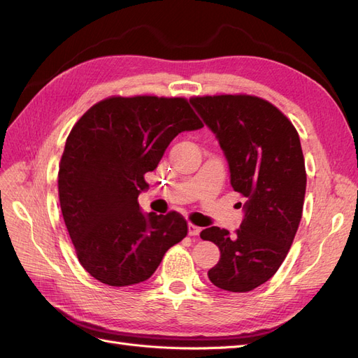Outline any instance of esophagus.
<instances>
[{"instance_id": "34e87169", "label": "esophagus", "mask_w": 358, "mask_h": 358, "mask_svg": "<svg viewBox=\"0 0 358 358\" xmlns=\"http://www.w3.org/2000/svg\"><path fill=\"white\" fill-rule=\"evenodd\" d=\"M188 234L189 236H199L200 234V227L194 225V224H188Z\"/></svg>"}]
</instances>
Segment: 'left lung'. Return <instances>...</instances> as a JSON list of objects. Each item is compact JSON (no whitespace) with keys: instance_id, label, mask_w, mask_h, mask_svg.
<instances>
[{"instance_id":"1","label":"left lung","mask_w":358,"mask_h":358,"mask_svg":"<svg viewBox=\"0 0 358 358\" xmlns=\"http://www.w3.org/2000/svg\"><path fill=\"white\" fill-rule=\"evenodd\" d=\"M220 140L231 187L246 199L241 229L200 233L220 248L208 276L225 291L246 292L267 282L285 259L301 220L306 169L296 127L276 106L248 94L192 96Z\"/></svg>"}]
</instances>
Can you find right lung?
<instances>
[{"label": "right lung", "mask_w": 358, "mask_h": 358, "mask_svg": "<svg viewBox=\"0 0 358 358\" xmlns=\"http://www.w3.org/2000/svg\"><path fill=\"white\" fill-rule=\"evenodd\" d=\"M201 127L187 99L157 95L107 96L74 124L58 196L76 255L92 278L110 287L143 282L187 236L180 213L143 215L137 199L171 140Z\"/></svg>", "instance_id": "1"}]
</instances>
